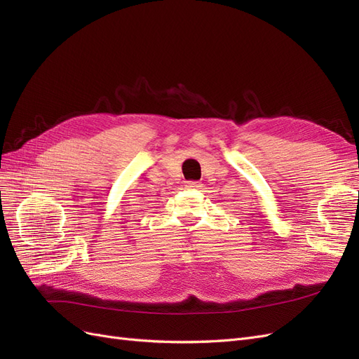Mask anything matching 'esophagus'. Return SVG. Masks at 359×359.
<instances>
[{
    "label": "esophagus",
    "mask_w": 359,
    "mask_h": 359,
    "mask_svg": "<svg viewBox=\"0 0 359 359\" xmlns=\"http://www.w3.org/2000/svg\"><path fill=\"white\" fill-rule=\"evenodd\" d=\"M186 187L194 190V189H199L201 184L198 181H186Z\"/></svg>",
    "instance_id": "34e87169"
}]
</instances>
